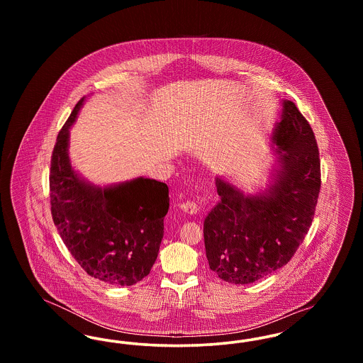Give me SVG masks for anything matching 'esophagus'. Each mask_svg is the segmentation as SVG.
Returning <instances> with one entry per match:
<instances>
[{"label": "esophagus", "instance_id": "esophagus-1", "mask_svg": "<svg viewBox=\"0 0 363 363\" xmlns=\"http://www.w3.org/2000/svg\"><path fill=\"white\" fill-rule=\"evenodd\" d=\"M179 209H181L182 212H185L186 215H196V213H197V211H199V208L196 206V203H193V201L182 203V204L179 206Z\"/></svg>", "mask_w": 363, "mask_h": 363}]
</instances>
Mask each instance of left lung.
<instances>
[{"mask_svg":"<svg viewBox=\"0 0 363 363\" xmlns=\"http://www.w3.org/2000/svg\"><path fill=\"white\" fill-rule=\"evenodd\" d=\"M269 140L275 162L265 188L245 191L216 177L220 201L204 220L209 268L233 284L255 283L286 265L314 216L321 186L318 148L291 101H281Z\"/></svg>","mask_w":363,"mask_h":363,"instance_id":"1","label":"left lung"}]
</instances>
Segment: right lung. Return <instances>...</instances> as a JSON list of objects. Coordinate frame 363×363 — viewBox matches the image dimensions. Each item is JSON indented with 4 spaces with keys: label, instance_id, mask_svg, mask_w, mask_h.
Returning a JSON list of instances; mask_svg holds the SVG:
<instances>
[{
    "label": "right lung",
    "instance_id": "add662e5",
    "mask_svg": "<svg viewBox=\"0 0 363 363\" xmlns=\"http://www.w3.org/2000/svg\"><path fill=\"white\" fill-rule=\"evenodd\" d=\"M86 98L58 133L50 167L54 225L70 255L89 277L133 286L155 264L169 211V188L151 178L96 185L73 166L70 129Z\"/></svg>",
    "mask_w": 363,
    "mask_h": 363
}]
</instances>
